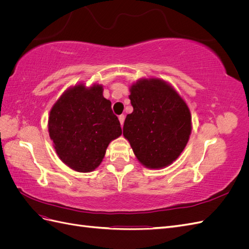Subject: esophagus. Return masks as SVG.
Returning a JSON list of instances; mask_svg holds the SVG:
<instances>
[{
	"instance_id": "obj_1",
	"label": "esophagus",
	"mask_w": 249,
	"mask_h": 249,
	"mask_svg": "<svg viewBox=\"0 0 249 249\" xmlns=\"http://www.w3.org/2000/svg\"><path fill=\"white\" fill-rule=\"evenodd\" d=\"M118 119H119L120 124H122V126H123V125H124V114L119 115V116H118Z\"/></svg>"
}]
</instances>
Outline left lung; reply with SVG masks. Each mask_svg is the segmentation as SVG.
<instances>
[{"label": "left lung", "mask_w": 249, "mask_h": 249, "mask_svg": "<svg viewBox=\"0 0 249 249\" xmlns=\"http://www.w3.org/2000/svg\"><path fill=\"white\" fill-rule=\"evenodd\" d=\"M130 92L134 110L124 120V138L143 166H168L189 140V108L177 90L161 79H140L130 87Z\"/></svg>", "instance_id": "8db88e82"}]
</instances>
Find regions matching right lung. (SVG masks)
Wrapping results in <instances>:
<instances>
[{"mask_svg":"<svg viewBox=\"0 0 249 249\" xmlns=\"http://www.w3.org/2000/svg\"><path fill=\"white\" fill-rule=\"evenodd\" d=\"M103 90L100 84L71 87L50 112L49 133L56 153L79 172L93 171L102 163L109 143L123 133Z\"/></svg>","mask_w":249,"mask_h":249,"instance_id":"add662e5","label":"right lung"}]
</instances>
